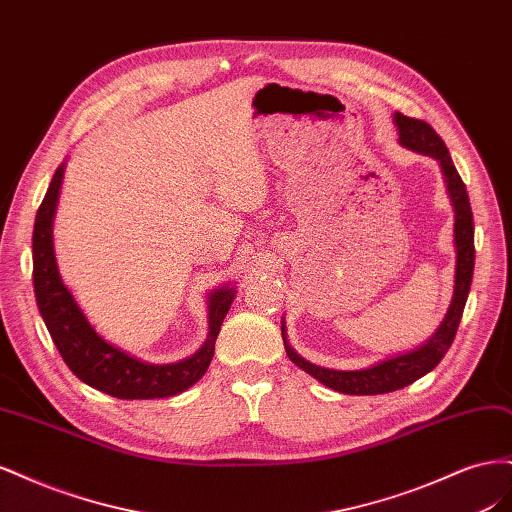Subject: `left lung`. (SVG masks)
<instances>
[{
	"mask_svg": "<svg viewBox=\"0 0 512 512\" xmlns=\"http://www.w3.org/2000/svg\"><path fill=\"white\" fill-rule=\"evenodd\" d=\"M393 121L397 126L401 145L440 162L446 190H448V196H451V203L455 209V247H457L455 290H453L451 307H448V312L438 327V331L433 333L421 348L393 356V359H386L374 367L356 369V371L327 369V367H320V365L305 361L301 354H297L290 348L288 339H286V327L282 320V339H284V348H286L288 359L297 367H301L303 371H307L309 376H314L324 386H329V389L346 393V395L391 393L397 389H404V386L429 374V371L444 359V354L453 344L457 327H459L461 316H463V307H466L468 292L472 286L474 220H472V209H470V198L466 192V183L461 181L444 141L436 134V130L429 126V123H425L421 119H414V117H406L401 113H395Z\"/></svg>",
	"mask_w": 512,
	"mask_h": 512,
	"instance_id": "obj_1",
	"label": "left lung"
}]
</instances>
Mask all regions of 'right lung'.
<instances>
[{"label": "right lung", "mask_w": 512, "mask_h": 512, "mask_svg": "<svg viewBox=\"0 0 512 512\" xmlns=\"http://www.w3.org/2000/svg\"><path fill=\"white\" fill-rule=\"evenodd\" d=\"M61 181H64V164L55 170L53 181L36 213L32 239L36 301L61 359L66 361L72 374L89 384L91 389H98L117 399H160L190 389L192 384L205 376L213 359L215 339H218L222 322L232 305V299H235V288L224 286L209 294L207 342L190 359L168 365L145 363L121 348L108 344L91 327L57 271L53 250V218Z\"/></svg>", "instance_id": "right-lung-1"}]
</instances>
